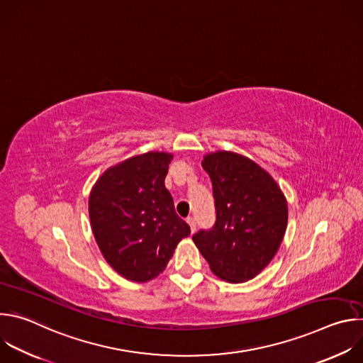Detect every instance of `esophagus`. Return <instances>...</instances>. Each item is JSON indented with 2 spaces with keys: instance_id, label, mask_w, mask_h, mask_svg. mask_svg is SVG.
I'll use <instances>...</instances> for the list:
<instances>
[{
  "instance_id": "obj_1",
  "label": "esophagus",
  "mask_w": 363,
  "mask_h": 363,
  "mask_svg": "<svg viewBox=\"0 0 363 363\" xmlns=\"http://www.w3.org/2000/svg\"><path fill=\"white\" fill-rule=\"evenodd\" d=\"M186 223L189 224V227H191V231H192V233H195V228H196V223H195V218H192V217H188V218H186Z\"/></svg>"
}]
</instances>
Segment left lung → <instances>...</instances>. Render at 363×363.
<instances>
[{
    "mask_svg": "<svg viewBox=\"0 0 363 363\" xmlns=\"http://www.w3.org/2000/svg\"><path fill=\"white\" fill-rule=\"evenodd\" d=\"M216 223L192 240L214 274L242 283L260 273L279 250L287 227V202L276 181L233 152L206 155Z\"/></svg>",
    "mask_w": 363,
    "mask_h": 363,
    "instance_id": "obj_1",
    "label": "left lung"
}]
</instances>
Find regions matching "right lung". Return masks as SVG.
Masks as SVG:
<instances>
[{
	"label": "right lung",
	"mask_w": 363,
	"mask_h": 363,
	"mask_svg": "<svg viewBox=\"0 0 363 363\" xmlns=\"http://www.w3.org/2000/svg\"><path fill=\"white\" fill-rule=\"evenodd\" d=\"M172 155L147 152L103 174L89 198V216L106 262L125 279L143 283L167 267L189 225L165 188Z\"/></svg>",
	"instance_id": "1"
}]
</instances>
